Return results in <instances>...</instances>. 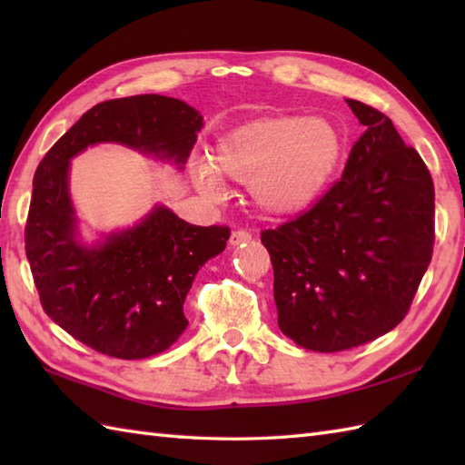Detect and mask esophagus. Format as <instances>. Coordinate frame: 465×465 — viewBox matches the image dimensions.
<instances>
[{
  "label": "esophagus",
  "instance_id": "34e87169",
  "mask_svg": "<svg viewBox=\"0 0 465 465\" xmlns=\"http://www.w3.org/2000/svg\"><path fill=\"white\" fill-rule=\"evenodd\" d=\"M250 242H252V233L248 230H235L230 235V243L233 245V248H235V245H245Z\"/></svg>",
  "mask_w": 465,
  "mask_h": 465
}]
</instances>
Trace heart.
Here are the masks:
<instances>
[{
    "label": "heart",
    "instance_id": "b5f03b06",
    "mask_svg": "<svg viewBox=\"0 0 465 465\" xmlns=\"http://www.w3.org/2000/svg\"><path fill=\"white\" fill-rule=\"evenodd\" d=\"M343 137L323 117H263L217 140L212 165L193 163L203 192L220 195L222 180L250 183L265 213L295 215L318 200L338 172Z\"/></svg>",
    "mask_w": 465,
    "mask_h": 465
}]
</instances>
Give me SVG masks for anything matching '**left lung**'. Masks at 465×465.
Masks as SVG:
<instances>
[{
	"label": "left lung",
	"mask_w": 465,
	"mask_h": 465,
	"mask_svg": "<svg viewBox=\"0 0 465 465\" xmlns=\"http://www.w3.org/2000/svg\"><path fill=\"white\" fill-rule=\"evenodd\" d=\"M365 132L341 180L308 212L262 232L280 330L305 350L343 351L406 318L433 253L430 170L388 115L348 100Z\"/></svg>",
	"instance_id": "8db88e82"
}]
</instances>
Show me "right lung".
<instances>
[{
    "instance_id": "right-lung-1",
    "label": "right lung",
    "mask_w": 465,
    "mask_h": 465,
    "mask_svg": "<svg viewBox=\"0 0 465 465\" xmlns=\"http://www.w3.org/2000/svg\"><path fill=\"white\" fill-rule=\"evenodd\" d=\"M202 125L203 117L175 97H120L87 110L39 162L25 255L44 312L87 348L120 360L170 348L187 328L183 302L195 273L225 250L230 227L192 225L155 205L130 230L85 248L69 200V160L114 142L183 167Z\"/></svg>"
}]
</instances>
